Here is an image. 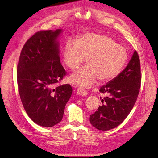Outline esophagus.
Wrapping results in <instances>:
<instances>
[{
	"mask_svg": "<svg viewBox=\"0 0 158 158\" xmlns=\"http://www.w3.org/2000/svg\"><path fill=\"white\" fill-rule=\"evenodd\" d=\"M76 92L77 93V94H79V96H87L88 94L85 89H83L82 88H78L77 89Z\"/></svg>",
	"mask_w": 158,
	"mask_h": 158,
	"instance_id": "34e87169",
	"label": "esophagus"
}]
</instances>
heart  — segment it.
I'll return each mask as SVG.
<instances>
[{
  "label": "heart",
  "instance_id": "obj_1",
  "mask_svg": "<svg viewBox=\"0 0 158 158\" xmlns=\"http://www.w3.org/2000/svg\"><path fill=\"white\" fill-rule=\"evenodd\" d=\"M87 58L88 64L70 77L75 84L88 87L96 79L109 81L122 71L127 60V51L108 36L85 33L78 41L69 39L65 43L63 59L66 66L75 70Z\"/></svg>",
  "mask_w": 158,
  "mask_h": 158
}]
</instances>
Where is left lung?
Wrapping results in <instances>:
<instances>
[{
	"mask_svg": "<svg viewBox=\"0 0 158 158\" xmlns=\"http://www.w3.org/2000/svg\"><path fill=\"white\" fill-rule=\"evenodd\" d=\"M141 75L140 62L136 51L123 71L99 92L106 96L100 97L102 105L90 115L89 122L99 130H109L122 123L132 110L139 94Z\"/></svg>",
	"mask_w": 158,
	"mask_h": 158,
	"instance_id": "1",
	"label": "left lung"
}]
</instances>
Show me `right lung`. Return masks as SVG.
<instances>
[{"instance_id": "1", "label": "right lung", "mask_w": 158, "mask_h": 158, "mask_svg": "<svg viewBox=\"0 0 158 158\" xmlns=\"http://www.w3.org/2000/svg\"><path fill=\"white\" fill-rule=\"evenodd\" d=\"M61 32L58 29L36 32L23 46L17 66L23 108L33 122L43 127H52L61 122L73 92L69 84L56 85L66 75L56 41Z\"/></svg>"}]
</instances>
